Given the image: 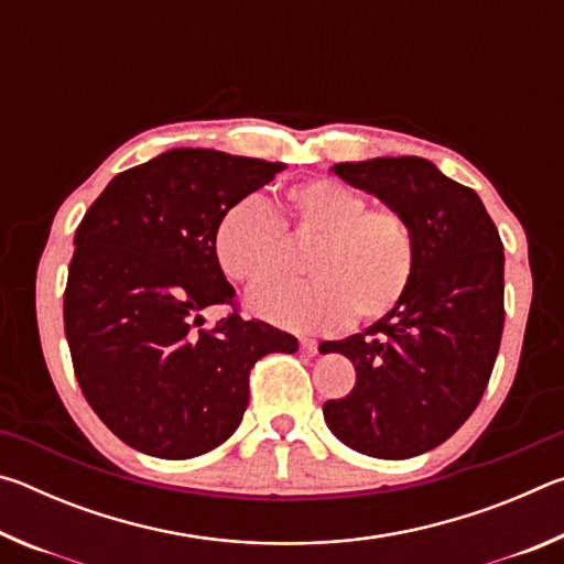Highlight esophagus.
<instances>
[{"mask_svg": "<svg viewBox=\"0 0 564 564\" xmlns=\"http://www.w3.org/2000/svg\"><path fill=\"white\" fill-rule=\"evenodd\" d=\"M301 350L305 352V356H316L318 343L313 340V338H301Z\"/></svg>", "mask_w": 564, "mask_h": 564, "instance_id": "esophagus-1", "label": "esophagus"}]
</instances>
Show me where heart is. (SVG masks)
<instances>
[{"mask_svg": "<svg viewBox=\"0 0 564 564\" xmlns=\"http://www.w3.org/2000/svg\"><path fill=\"white\" fill-rule=\"evenodd\" d=\"M279 224L259 198H238L218 216L214 253L231 281L258 285L284 270L280 226L316 240L308 284L259 286L248 303L263 321L295 333H330L378 321L403 301L415 275L417 246L408 218L393 206H368L358 191L333 178H311L283 194Z\"/></svg>", "mask_w": 564, "mask_h": 564, "instance_id": "b5f03b06", "label": "heart"}]
</instances>
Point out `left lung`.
<instances>
[{"instance_id":"8db88e82","label":"left lung","mask_w":564,"mask_h":564,"mask_svg":"<svg viewBox=\"0 0 564 564\" xmlns=\"http://www.w3.org/2000/svg\"><path fill=\"white\" fill-rule=\"evenodd\" d=\"M333 174L408 218L417 263L388 316L321 343L356 368V388L323 417L352 451L405 460L445 443L488 388L505 323L502 241L480 196L427 159L346 161Z\"/></svg>"}]
</instances>
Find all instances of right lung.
Masks as SVG:
<instances>
[{
    "label": "right lung",
    "mask_w": 564,
    "mask_h": 564,
    "mask_svg": "<svg viewBox=\"0 0 564 564\" xmlns=\"http://www.w3.org/2000/svg\"><path fill=\"white\" fill-rule=\"evenodd\" d=\"M285 164L214 149H171L121 171L84 214L64 291V333L84 398L109 431L166 460L204 455L234 435L248 373L291 333L231 311L236 291L214 253L218 216Z\"/></svg>",
    "instance_id": "add662e5"
}]
</instances>
